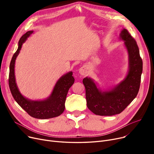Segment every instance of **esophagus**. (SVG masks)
<instances>
[{
    "label": "esophagus",
    "mask_w": 154,
    "mask_h": 154,
    "mask_svg": "<svg viewBox=\"0 0 154 154\" xmlns=\"http://www.w3.org/2000/svg\"><path fill=\"white\" fill-rule=\"evenodd\" d=\"M85 69L84 67H82L79 69V73L81 75H85Z\"/></svg>",
    "instance_id": "1"
}]
</instances>
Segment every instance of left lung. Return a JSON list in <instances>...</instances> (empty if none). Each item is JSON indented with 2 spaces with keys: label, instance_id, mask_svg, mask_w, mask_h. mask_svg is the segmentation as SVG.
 <instances>
[{
  "label": "left lung",
  "instance_id": "obj_1",
  "mask_svg": "<svg viewBox=\"0 0 154 154\" xmlns=\"http://www.w3.org/2000/svg\"><path fill=\"white\" fill-rule=\"evenodd\" d=\"M120 36L125 41L129 55V71L124 81L113 90L102 92L92 79H83L87 106L95 115L110 116L120 114L136 97L139 91L143 66L139 48L127 29H124Z\"/></svg>",
  "mask_w": 154,
  "mask_h": 154
}]
</instances>
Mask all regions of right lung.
Segmentation results:
<instances>
[{"label":"right lung","mask_w":154,"mask_h":154,"mask_svg":"<svg viewBox=\"0 0 154 154\" xmlns=\"http://www.w3.org/2000/svg\"><path fill=\"white\" fill-rule=\"evenodd\" d=\"M33 32L28 31L23 35L19 41V47L12 58L10 63L9 85L11 94L19 106L32 117L46 119L57 117L65 110V102L70 87L74 83L72 72H70L62 76L56 83L51 95L47 99L42 101H31L21 95L15 83L14 75L15 62L21 49L22 44Z\"/></svg>","instance_id":"1"}]
</instances>
